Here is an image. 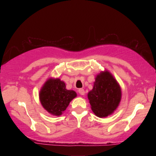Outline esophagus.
<instances>
[{
	"label": "esophagus",
	"mask_w": 156,
	"mask_h": 156,
	"mask_svg": "<svg viewBox=\"0 0 156 156\" xmlns=\"http://www.w3.org/2000/svg\"><path fill=\"white\" fill-rule=\"evenodd\" d=\"M78 91H79V93H80L81 95H84L85 91L84 90V89H79Z\"/></svg>",
	"instance_id": "obj_1"
}]
</instances>
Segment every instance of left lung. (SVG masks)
<instances>
[{
	"label": "left lung",
	"mask_w": 156,
	"mask_h": 156,
	"mask_svg": "<svg viewBox=\"0 0 156 156\" xmlns=\"http://www.w3.org/2000/svg\"><path fill=\"white\" fill-rule=\"evenodd\" d=\"M121 98L120 87L108 71L98 74L92 90L88 93L91 110L99 117L112 114L119 106Z\"/></svg>",
	"instance_id": "8db88e82"
}]
</instances>
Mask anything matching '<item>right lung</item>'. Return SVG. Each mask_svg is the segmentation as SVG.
<instances>
[{
    "label": "right lung",
    "mask_w": 156,
    "mask_h": 156,
    "mask_svg": "<svg viewBox=\"0 0 156 156\" xmlns=\"http://www.w3.org/2000/svg\"><path fill=\"white\" fill-rule=\"evenodd\" d=\"M42 105L51 114L59 116L76 97L73 90H67L65 82L59 79H50L45 82L40 92Z\"/></svg>",
    "instance_id": "right-lung-1"
}]
</instances>
